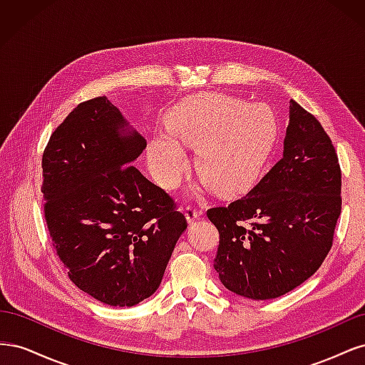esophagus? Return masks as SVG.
I'll return each instance as SVG.
<instances>
[{
	"mask_svg": "<svg viewBox=\"0 0 365 365\" xmlns=\"http://www.w3.org/2000/svg\"><path fill=\"white\" fill-rule=\"evenodd\" d=\"M202 213H204V210L196 208V207H193V205H187L185 210H184V215H185L187 222H190V224L195 222L196 219H200V217L202 216Z\"/></svg>",
	"mask_w": 365,
	"mask_h": 365,
	"instance_id": "34e87169",
	"label": "esophagus"
}]
</instances>
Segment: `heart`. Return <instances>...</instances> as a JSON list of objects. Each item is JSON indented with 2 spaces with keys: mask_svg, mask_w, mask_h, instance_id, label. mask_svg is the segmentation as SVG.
<instances>
[{
  "mask_svg": "<svg viewBox=\"0 0 365 365\" xmlns=\"http://www.w3.org/2000/svg\"><path fill=\"white\" fill-rule=\"evenodd\" d=\"M164 125L172 138L196 146V170L217 195L256 182L277 138L269 106L217 93L184 98L165 114ZM172 138L160 135L149 149L150 170L164 187H173L187 168L184 150Z\"/></svg>",
  "mask_w": 365,
  "mask_h": 365,
  "instance_id": "heart-1",
  "label": "heart"
}]
</instances>
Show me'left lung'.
Instances as JSON below:
<instances>
[{
  "mask_svg": "<svg viewBox=\"0 0 365 365\" xmlns=\"http://www.w3.org/2000/svg\"><path fill=\"white\" fill-rule=\"evenodd\" d=\"M341 202L332 140L291 101L283 158L245 196L207 210L219 231L220 282L251 300H271L300 286L332 248Z\"/></svg>",
  "mask_w": 365,
  "mask_h": 365,
  "instance_id": "left-lung-1",
  "label": "left lung"
}]
</instances>
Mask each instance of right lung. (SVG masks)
Returning a JSON list of instances; mask_svg holds the SVG:
<instances>
[{
    "label": "right lung",
    "instance_id": "add662e5",
    "mask_svg": "<svg viewBox=\"0 0 365 365\" xmlns=\"http://www.w3.org/2000/svg\"><path fill=\"white\" fill-rule=\"evenodd\" d=\"M105 96L77 105L42 155L43 216L70 280L109 306L158 289L185 216L132 165L146 140Z\"/></svg>",
    "mask_w": 365,
    "mask_h": 365
}]
</instances>
